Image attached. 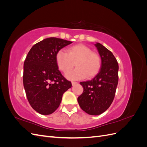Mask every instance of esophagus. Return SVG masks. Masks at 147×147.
<instances>
[{
	"instance_id": "34e87169",
	"label": "esophagus",
	"mask_w": 147,
	"mask_h": 147,
	"mask_svg": "<svg viewBox=\"0 0 147 147\" xmlns=\"http://www.w3.org/2000/svg\"><path fill=\"white\" fill-rule=\"evenodd\" d=\"M77 82H72V84L73 86L75 85V84H77Z\"/></svg>"
}]
</instances>
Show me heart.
I'll list each match as a JSON object with an SVG mask.
<instances>
[{
  "instance_id": "1",
  "label": "heart",
  "mask_w": 147,
  "mask_h": 147,
  "mask_svg": "<svg viewBox=\"0 0 147 147\" xmlns=\"http://www.w3.org/2000/svg\"><path fill=\"white\" fill-rule=\"evenodd\" d=\"M56 61L57 67L64 74L69 72L74 65L76 66L77 68L74 71L66 75L67 78L70 80L94 77L98 74L101 66L99 55L83 44L71 47L67 53L58 51Z\"/></svg>"
}]
</instances>
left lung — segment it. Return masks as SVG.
Listing matches in <instances>:
<instances>
[{
  "mask_svg": "<svg viewBox=\"0 0 147 147\" xmlns=\"http://www.w3.org/2000/svg\"><path fill=\"white\" fill-rule=\"evenodd\" d=\"M95 46L101 57L100 71L91 80L80 82L83 92L78 97L81 109L91 115H100L109 108L118 83V64L113 53L99 43Z\"/></svg>",
  "mask_w": 147,
  "mask_h": 147,
  "instance_id": "obj_1",
  "label": "left lung"
}]
</instances>
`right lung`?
<instances>
[{
    "label": "right lung",
    "mask_w": 147,
    "mask_h": 147,
    "mask_svg": "<svg viewBox=\"0 0 147 147\" xmlns=\"http://www.w3.org/2000/svg\"><path fill=\"white\" fill-rule=\"evenodd\" d=\"M72 42L56 37L43 40L31 48L24 63L23 84L30 106L42 115L59 107L64 93L72 86L57 67V53Z\"/></svg>",
    "instance_id": "1"
}]
</instances>
